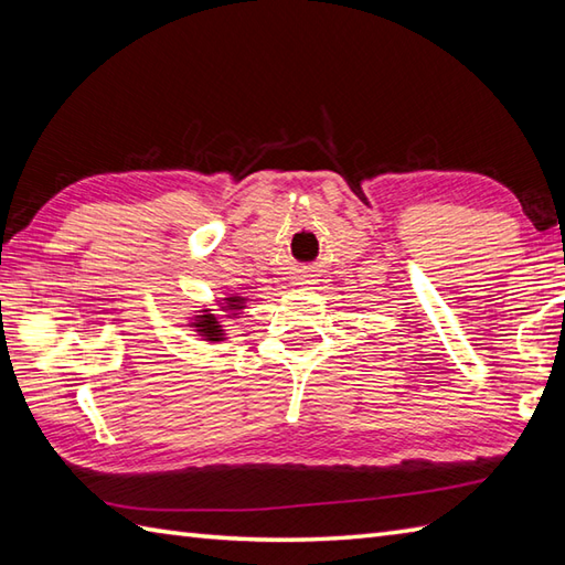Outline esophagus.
I'll return each instance as SVG.
<instances>
[{"mask_svg": "<svg viewBox=\"0 0 565 565\" xmlns=\"http://www.w3.org/2000/svg\"><path fill=\"white\" fill-rule=\"evenodd\" d=\"M306 279H308V276H306ZM301 284H313V281H301Z\"/></svg>", "mask_w": 565, "mask_h": 565, "instance_id": "esophagus-1", "label": "esophagus"}]
</instances>
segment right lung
Instances as JSON below:
<instances>
[{
    "mask_svg": "<svg viewBox=\"0 0 565 565\" xmlns=\"http://www.w3.org/2000/svg\"><path fill=\"white\" fill-rule=\"evenodd\" d=\"M247 303H249V296L227 294L218 298V310L225 318H239V313L247 308ZM189 328L206 342H223L227 338L223 318L215 313L213 308H206V306H201V310H196V316L189 320Z\"/></svg>",
    "mask_w": 565,
    "mask_h": 565,
    "instance_id": "1",
    "label": "right lung"
}]
</instances>
